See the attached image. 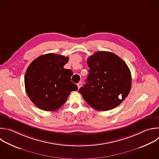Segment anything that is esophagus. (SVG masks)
I'll list each match as a JSON object with an SVG mask.
<instances>
[{"label":"esophagus","mask_w":159,"mask_h":159,"mask_svg":"<svg viewBox=\"0 0 159 159\" xmlns=\"http://www.w3.org/2000/svg\"><path fill=\"white\" fill-rule=\"evenodd\" d=\"M77 86H78V89H80V87L82 86V82H79L77 84Z\"/></svg>","instance_id":"34e87169"}]
</instances>
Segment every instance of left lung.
I'll use <instances>...</instances> for the list:
<instances>
[{"label":"left lung","mask_w":159,"mask_h":159,"mask_svg":"<svg viewBox=\"0 0 159 159\" xmlns=\"http://www.w3.org/2000/svg\"><path fill=\"white\" fill-rule=\"evenodd\" d=\"M87 64V83L79 90L84 100L98 111L117 107L131 89L132 76L126 63L114 53L100 51L89 57Z\"/></svg>","instance_id":"8db88e82"}]
</instances>
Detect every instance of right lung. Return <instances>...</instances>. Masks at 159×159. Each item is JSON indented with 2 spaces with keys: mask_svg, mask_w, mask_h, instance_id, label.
I'll return each instance as SVG.
<instances>
[{
  "mask_svg": "<svg viewBox=\"0 0 159 159\" xmlns=\"http://www.w3.org/2000/svg\"><path fill=\"white\" fill-rule=\"evenodd\" d=\"M68 61V57L50 53L37 57L28 67L24 77L25 90L40 109L57 110L70 92L78 89L70 80L72 71L64 68Z\"/></svg>",
  "mask_w": 159,
  "mask_h": 159,
  "instance_id": "right-lung-1",
  "label": "right lung"
}]
</instances>
